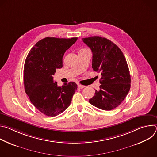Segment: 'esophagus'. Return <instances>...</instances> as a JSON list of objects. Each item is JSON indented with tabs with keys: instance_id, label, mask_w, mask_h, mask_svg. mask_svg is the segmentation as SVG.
<instances>
[{
	"instance_id": "1",
	"label": "esophagus",
	"mask_w": 157,
	"mask_h": 157,
	"mask_svg": "<svg viewBox=\"0 0 157 157\" xmlns=\"http://www.w3.org/2000/svg\"><path fill=\"white\" fill-rule=\"evenodd\" d=\"M78 88H79V89H82V88L85 87V86H83V85H81V84H78Z\"/></svg>"
}]
</instances>
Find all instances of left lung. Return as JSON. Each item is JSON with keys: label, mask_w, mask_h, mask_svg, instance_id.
<instances>
[{"label": "left lung", "mask_w": 157, "mask_h": 157, "mask_svg": "<svg viewBox=\"0 0 157 157\" xmlns=\"http://www.w3.org/2000/svg\"><path fill=\"white\" fill-rule=\"evenodd\" d=\"M82 40L92 51L93 70L101 73L99 91H95L89 102L99 109L113 110L124 100L130 88L126 59L116 44L105 38L91 36Z\"/></svg>", "instance_id": "left-lung-1"}]
</instances>
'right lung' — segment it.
<instances>
[{"mask_svg": "<svg viewBox=\"0 0 157 157\" xmlns=\"http://www.w3.org/2000/svg\"><path fill=\"white\" fill-rule=\"evenodd\" d=\"M77 37H47L38 41L29 52L24 64L25 91L32 104L47 116L59 115L68 108L77 89L74 82L58 86L53 75L63 67L65 52Z\"/></svg>", "mask_w": 157, "mask_h": 157, "instance_id": "right-lung-1", "label": "right lung"}]
</instances>
